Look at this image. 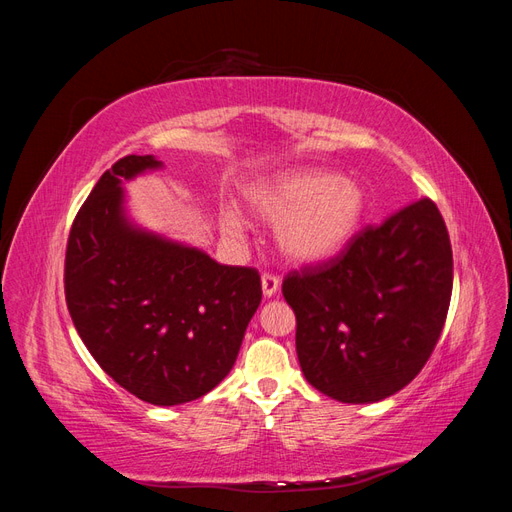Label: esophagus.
<instances>
[{"label":"esophagus","instance_id":"1","mask_svg":"<svg viewBox=\"0 0 512 512\" xmlns=\"http://www.w3.org/2000/svg\"><path fill=\"white\" fill-rule=\"evenodd\" d=\"M277 290H280V277L273 273L262 275V292H265V297H273Z\"/></svg>","mask_w":512,"mask_h":512}]
</instances>
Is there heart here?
<instances>
[{"label":"heart","instance_id":"obj_1","mask_svg":"<svg viewBox=\"0 0 512 512\" xmlns=\"http://www.w3.org/2000/svg\"><path fill=\"white\" fill-rule=\"evenodd\" d=\"M245 200L258 218L277 222L275 237L282 254L303 265L342 252L367 207L361 183L324 168L284 170L254 183ZM222 224L228 232L243 230L241 215L232 209L222 213Z\"/></svg>","mask_w":512,"mask_h":512}]
</instances>
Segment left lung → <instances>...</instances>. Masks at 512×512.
I'll return each mask as SVG.
<instances>
[{
    "mask_svg": "<svg viewBox=\"0 0 512 512\" xmlns=\"http://www.w3.org/2000/svg\"><path fill=\"white\" fill-rule=\"evenodd\" d=\"M282 292L314 389L344 404L395 395L427 363L451 303L453 250L436 203L367 226L329 262L288 273Z\"/></svg>",
    "mask_w": 512,
    "mask_h": 512,
    "instance_id": "left-lung-1",
    "label": "left lung"
}]
</instances>
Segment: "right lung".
I'll list each match as a JSON object with an SVG mask.
<instances>
[{
	"label": "right lung",
	"mask_w": 512,
	"mask_h": 512,
	"mask_svg": "<svg viewBox=\"0 0 512 512\" xmlns=\"http://www.w3.org/2000/svg\"><path fill=\"white\" fill-rule=\"evenodd\" d=\"M162 168L126 156L79 209L66 247V303L76 331L119 386L153 406L207 395L232 369L262 299L250 267L136 226L123 181Z\"/></svg>",
	"instance_id": "add662e5"
}]
</instances>
